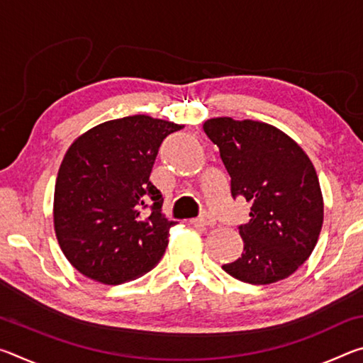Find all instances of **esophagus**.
Returning a JSON list of instances; mask_svg holds the SVG:
<instances>
[{"label":"esophagus","instance_id":"1","mask_svg":"<svg viewBox=\"0 0 363 363\" xmlns=\"http://www.w3.org/2000/svg\"><path fill=\"white\" fill-rule=\"evenodd\" d=\"M194 224L196 225H205V227H213L214 224H216V220H214V218H211L210 214H203V216L196 218L192 220Z\"/></svg>","mask_w":363,"mask_h":363}]
</instances>
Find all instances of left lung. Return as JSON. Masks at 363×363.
<instances>
[{"label": "left lung", "mask_w": 363, "mask_h": 363, "mask_svg": "<svg viewBox=\"0 0 363 363\" xmlns=\"http://www.w3.org/2000/svg\"><path fill=\"white\" fill-rule=\"evenodd\" d=\"M230 176L232 196L250 201L238 227L243 253L223 269L251 285L290 277L314 251L323 224V196L314 164L279 128L230 116L203 123Z\"/></svg>", "instance_id": "1"}]
</instances>
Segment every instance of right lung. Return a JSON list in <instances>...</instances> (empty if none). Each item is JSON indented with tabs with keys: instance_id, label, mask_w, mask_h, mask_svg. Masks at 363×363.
Returning <instances> with one entry per match:
<instances>
[{
	"instance_id": "right-lung-1",
	"label": "right lung",
	"mask_w": 363,
	"mask_h": 363,
	"mask_svg": "<svg viewBox=\"0 0 363 363\" xmlns=\"http://www.w3.org/2000/svg\"><path fill=\"white\" fill-rule=\"evenodd\" d=\"M173 121L133 115L91 128L73 140L54 189V230L67 259L84 277L118 285L157 266L176 223L162 213L149 181ZM147 204L152 213L142 211Z\"/></svg>"
}]
</instances>
